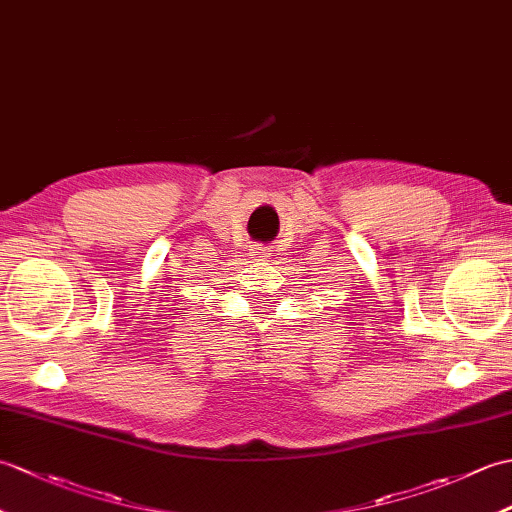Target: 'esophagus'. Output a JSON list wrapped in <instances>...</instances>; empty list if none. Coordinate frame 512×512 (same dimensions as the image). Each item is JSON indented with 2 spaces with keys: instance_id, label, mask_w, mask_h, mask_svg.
I'll list each match as a JSON object with an SVG mask.
<instances>
[{
  "instance_id": "34e87169",
  "label": "esophagus",
  "mask_w": 512,
  "mask_h": 512,
  "mask_svg": "<svg viewBox=\"0 0 512 512\" xmlns=\"http://www.w3.org/2000/svg\"><path fill=\"white\" fill-rule=\"evenodd\" d=\"M270 255H273V253H270V248H268V246H262V244H259V246H255V248H253V257H255V259H259V262H266V259H270Z\"/></svg>"
}]
</instances>
